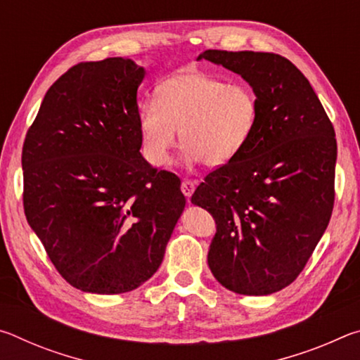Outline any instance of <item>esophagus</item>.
Masks as SVG:
<instances>
[{"instance_id":"obj_1","label":"esophagus","mask_w":360,"mask_h":360,"mask_svg":"<svg viewBox=\"0 0 360 360\" xmlns=\"http://www.w3.org/2000/svg\"><path fill=\"white\" fill-rule=\"evenodd\" d=\"M181 191H182V193L186 195L187 198H191V197H192V193H193V191H195V184H193L192 181L184 179V181H182V184H181Z\"/></svg>"}]
</instances>
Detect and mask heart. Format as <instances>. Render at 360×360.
Masks as SVG:
<instances>
[{"instance_id":"obj_1","label":"heart","mask_w":360,"mask_h":360,"mask_svg":"<svg viewBox=\"0 0 360 360\" xmlns=\"http://www.w3.org/2000/svg\"><path fill=\"white\" fill-rule=\"evenodd\" d=\"M157 101L139 109L144 155L165 168L178 141L187 165L221 167L245 149L257 125L259 103L248 85L229 84L202 71H181L157 87Z\"/></svg>"}]
</instances>
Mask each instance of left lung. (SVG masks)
<instances>
[{
  "instance_id": "left-lung-1",
  "label": "left lung",
  "mask_w": 360,
  "mask_h": 360,
  "mask_svg": "<svg viewBox=\"0 0 360 360\" xmlns=\"http://www.w3.org/2000/svg\"><path fill=\"white\" fill-rule=\"evenodd\" d=\"M202 58L240 75L259 103L245 149L192 195V203L216 221L208 265L225 289L273 294L295 281L330 221L333 125L311 84L288 58L211 49Z\"/></svg>"
}]
</instances>
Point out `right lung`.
Segmentation results:
<instances>
[{"instance_id": "1", "label": "right lung", "mask_w": 360, "mask_h": 360, "mask_svg": "<svg viewBox=\"0 0 360 360\" xmlns=\"http://www.w3.org/2000/svg\"><path fill=\"white\" fill-rule=\"evenodd\" d=\"M131 58L72 66L47 90L22 150L23 208L60 275L124 294L160 266L186 206L176 174L141 155Z\"/></svg>"}]
</instances>
